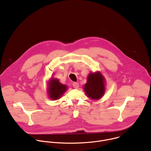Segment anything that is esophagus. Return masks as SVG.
Instances as JSON below:
<instances>
[{
	"label": "esophagus",
	"instance_id": "obj_1",
	"mask_svg": "<svg viewBox=\"0 0 151 151\" xmlns=\"http://www.w3.org/2000/svg\"><path fill=\"white\" fill-rule=\"evenodd\" d=\"M72 85H73V87L75 88H78L79 87V84H78V83H77V82H73V84H72Z\"/></svg>",
	"mask_w": 151,
	"mask_h": 151
}]
</instances>
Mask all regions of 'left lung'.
I'll return each mask as SVG.
<instances>
[{"label":"left lung","instance_id":"left-lung-1","mask_svg":"<svg viewBox=\"0 0 151 151\" xmlns=\"http://www.w3.org/2000/svg\"><path fill=\"white\" fill-rule=\"evenodd\" d=\"M84 90L86 94L91 99H100L104 93L103 76L99 72L90 74L87 82L85 85Z\"/></svg>","mask_w":151,"mask_h":151}]
</instances>
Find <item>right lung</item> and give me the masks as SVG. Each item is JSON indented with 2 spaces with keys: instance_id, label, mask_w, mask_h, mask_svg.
Segmentation results:
<instances>
[{
  "instance_id": "right-lung-1",
  "label": "right lung",
  "mask_w": 151,
  "mask_h": 151,
  "mask_svg": "<svg viewBox=\"0 0 151 151\" xmlns=\"http://www.w3.org/2000/svg\"><path fill=\"white\" fill-rule=\"evenodd\" d=\"M67 87L61 84L58 79H52L50 83L49 96L52 100H57L66 91Z\"/></svg>"
}]
</instances>
